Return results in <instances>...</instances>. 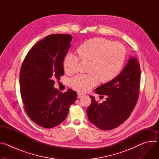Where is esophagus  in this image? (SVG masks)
<instances>
[{"mask_svg":"<svg viewBox=\"0 0 159 159\" xmlns=\"http://www.w3.org/2000/svg\"><path fill=\"white\" fill-rule=\"evenodd\" d=\"M83 96H84V94H80V93H78V94H77L78 98H81V97H82Z\"/></svg>","mask_w":159,"mask_h":159,"instance_id":"34e87169","label":"esophagus"}]
</instances>
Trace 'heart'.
<instances>
[{
  "label": "heart",
  "instance_id": "heart-1",
  "mask_svg": "<svg viewBox=\"0 0 159 159\" xmlns=\"http://www.w3.org/2000/svg\"><path fill=\"white\" fill-rule=\"evenodd\" d=\"M79 56L69 53L63 60L64 70L67 74L77 71L79 57L89 60V74H79L70 80V86L80 93H86L102 82L115 79L121 72L126 57V50L119 42L111 43L104 38L89 39L77 48Z\"/></svg>",
  "mask_w": 159,
  "mask_h": 159
}]
</instances>
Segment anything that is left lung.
I'll return each mask as SVG.
<instances>
[{
	"mask_svg": "<svg viewBox=\"0 0 159 159\" xmlns=\"http://www.w3.org/2000/svg\"><path fill=\"white\" fill-rule=\"evenodd\" d=\"M140 78L139 62L131 56L115 79L95 89L96 94L106 96L105 101L98 103L90 96L92 102L86 110L89 121L102 130L112 129L124 123L137 102Z\"/></svg>",
	"mask_w": 159,
	"mask_h": 159,
	"instance_id": "8db88e82",
	"label": "left lung"
}]
</instances>
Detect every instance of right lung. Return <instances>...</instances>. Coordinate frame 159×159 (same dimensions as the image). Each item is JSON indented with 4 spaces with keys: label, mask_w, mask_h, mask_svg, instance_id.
Masks as SVG:
<instances>
[{
    "label": "right lung",
    "mask_w": 159,
    "mask_h": 159,
    "mask_svg": "<svg viewBox=\"0 0 159 159\" xmlns=\"http://www.w3.org/2000/svg\"><path fill=\"white\" fill-rule=\"evenodd\" d=\"M72 37L53 34L37 43L28 53L20 70V91L25 109L31 120L52 128L66 118L69 107L77 98L74 90L60 93L55 79L64 75L63 60Z\"/></svg>",
    "instance_id": "add662e5"
}]
</instances>
